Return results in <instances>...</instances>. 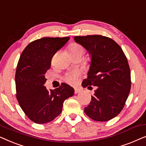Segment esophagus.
<instances>
[{"label":"esophagus","instance_id":"1","mask_svg":"<svg viewBox=\"0 0 146 146\" xmlns=\"http://www.w3.org/2000/svg\"><path fill=\"white\" fill-rule=\"evenodd\" d=\"M82 90L80 88H76L74 89V93L75 94H78V93H80V92Z\"/></svg>","mask_w":146,"mask_h":146}]
</instances>
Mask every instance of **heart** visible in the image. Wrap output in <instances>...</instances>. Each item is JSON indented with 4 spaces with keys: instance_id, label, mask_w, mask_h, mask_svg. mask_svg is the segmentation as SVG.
I'll return each mask as SVG.
<instances>
[{
    "instance_id": "1",
    "label": "heart",
    "mask_w": 146,
    "mask_h": 146,
    "mask_svg": "<svg viewBox=\"0 0 146 146\" xmlns=\"http://www.w3.org/2000/svg\"><path fill=\"white\" fill-rule=\"evenodd\" d=\"M69 52L71 55L72 54H84L85 52V49L82 46L78 43H72L69 46ZM79 73L78 72L70 73L67 74L65 77L66 81L68 83L71 84H74L78 80Z\"/></svg>"
}]
</instances>
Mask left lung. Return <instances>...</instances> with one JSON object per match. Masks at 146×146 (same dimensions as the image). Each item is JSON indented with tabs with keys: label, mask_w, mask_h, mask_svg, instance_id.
<instances>
[{
	"label": "left lung",
	"mask_w": 146,
	"mask_h": 146,
	"mask_svg": "<svg viewBox=\"0 0 146 146\" xmlns=\"http://www.w3.org/2000/svg\"><path fill=\"white\" fill-rule=\"evenodd\" d=\"M91 56L88 77L82 87L95 86L84 112L91 119L106 121L120 113L131 88L130 69L121 48L108 37L101 35L75 36Z\"/></svg>",
	"instance_id": "1"
}]
</instances>
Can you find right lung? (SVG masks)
<instances>
[{"instance_id":"1","label":"right lung","mask_w":146,"mask_h":146,"mask_svg":"<svg viewBox=\"0 0 146 146\" xmlns=\"http://www.w3.org/2000/svg\"><path fill=\"white\" fill-rule=\"evenodd\" d=\"M69 39L46 37L36 40L20 56L15 75L17 98L24 112L34 122L41 124L54 119L62 112L65 100L74 94L73 88L65 83L50 90L44 85L53 56Z\"/></svg>"}]
</instances>
